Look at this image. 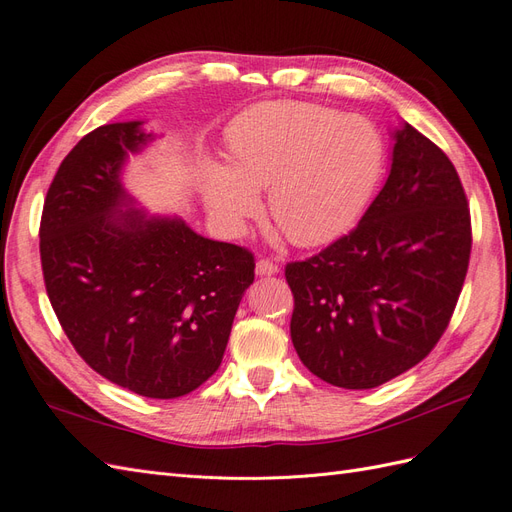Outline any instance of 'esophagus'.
<instances>
[{
	"mask_svg": "<svg viewBox=\"0 0 512 512\" xmlns=\"http://www.w3.org/2000/svg\"><path fill=\"white\" fill-rule=\"evenodd\" d=\"M255 272H257V276H272V274L279 272V266L272 264L270 259H259L257 266H255Z\"/></svg>",
	"mask_w": 512,
	"mask_h": 512,
	"instance_id": "1",
	"label": "esophagus"
}]
</instances>
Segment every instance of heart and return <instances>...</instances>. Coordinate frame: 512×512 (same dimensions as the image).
<instances>
[{
    "label": "heart",
    "instance_id": "1",
    "mask_svg": "<svg viewBox=\"0 0 512 512\" xmlns=\"http://www.w3.org/2000/svg\"><path fill=\"white\" fill-rule=\"evenodd\" d=\"M229 167L206 163L201 195L216 225L238 236L268 188L270 216L298 246L341 238L367 210L382 180L386 143L360 115L311 105L264 102L227 128Z\"/></svg>",
    "mask_w": 512,
    "mask_h": 512
}]
</instances>
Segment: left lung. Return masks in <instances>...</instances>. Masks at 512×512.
I'll return each mask as SVG.
<instances>
[{
    "instance_id": "left-lung-1",
    "label": "left lung",
    "mask_w": 512,
    "mask_h": 512,
    "mask_svg": "<svg viewBox=\"0 0 512 512\" xmlns=\"http://www.w3.org/2000/svg\"><path fill=\"white\" fill-rule=\"evenodd\" d=\"M392 139L388 180L358 227L285 268L302 364L349 390L382 386L431 352L470 264V208L455 165L407 122Z\"/></svg>"
}]
</instances>
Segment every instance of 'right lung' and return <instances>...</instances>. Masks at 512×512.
Masks as SVG:
<instances>
[{
	"instance_id": "add662e5",
	"label": "right lung",
	"mask_w": 512,
	"mask_h": 512,
	"mask_svg": "<svg viewBox=\"0 0 512 512\" xmlns=\"http://www.w3.org/2000/svg\"><path fill=\"white\" fill-rule=\"evenodd\" d=\"M154 139L139 120L115 122L70 150L42 208L40 261L77 354L141 397L175 399L221 367L255 259L137 208L122 169Z\"/></svg>"
}]
</instances>
